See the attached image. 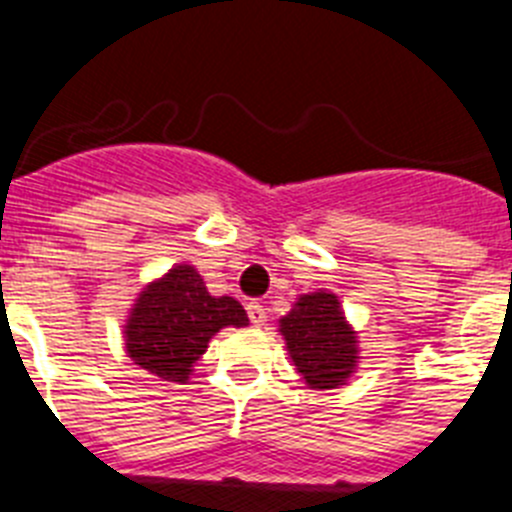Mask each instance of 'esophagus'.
<instances>
[{"label":"esophagus","instance_id":"34e87169","mask_svg":"<svg viewBox=\"0 0 512 512\" xmlns=\"http://www.w3.org/2000/svg\"><path fill=\"white\" fill-rule=\"evenodd\" d=\"M246 310H248V318H251V323L256 325V328H259V325H264V323H266V307L261 305L259 300L248 302Z\"/></svg>","mask_w":512,"mask_h":512}]
</instances>
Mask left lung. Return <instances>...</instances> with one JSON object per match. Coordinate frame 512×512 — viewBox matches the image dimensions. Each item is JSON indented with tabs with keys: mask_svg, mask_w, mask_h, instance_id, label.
<instances>
[{
	"mask_svg": "<svg viewBox=\"0 0 512 512\" xmlns=\"http://www.w3.org/2000/svg\"><path fill=\"white\" fill-rule=\"evenodd\" d=\"M289 359L310 390H336L359 364L356 330L348 325L341 302L328 289L297 297L279 320Z\"/></svg>",
	"mask_w": 512,
	"mask_h": 512,
	"instance_id": "1",
	"label": "left lung"
}]
</instances>
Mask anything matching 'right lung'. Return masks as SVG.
I'll list each match as a JSON object with an SVG mask.
<instances>
[{
  "instance_id": "obj_1",
  "label": "right lung",
  "mask_w": 512,
  "mask_h": 512,
  "mask_svg": "<svg viewBox=\"0 0 512 512\" xmlns=\"http://www.w3.org/2000/svg\"><path fill=\"white\" fill-rule=\"evenodd\" d=\"M243 328L248 315L233 297H212L197 269L176 264L146 284L130 307L125 351L164 382L184 384L220 328Z\"/></svg>"
}]
</instances>
